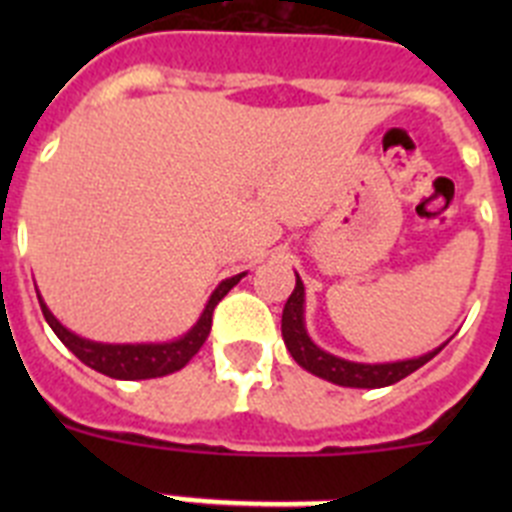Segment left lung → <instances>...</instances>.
<instances>
[{"label":"left lung","instance_id":"1","mask_svg":"<svg viewBox=\"0 0 512 512\" xmlns=\"http://www.w3.org/2000/svg\"><path fill=\"white\" fill-rule=\"evenodd\" d=\"M302 305H305V287H302L300 277H297L295 292L289 295L282 312V336L284 343H287V351L302 369L312 372L315 377L328 379V382L333 384H341V387H366V390H372V387L395 384L400 382V379L408 377V374H413L415 369H420L423 364H428V361L443 348H436V351L420 356V359L395 361V364H354V361L325 354V351H320V348L310 341L305 323H302V312H305Z\"/></svg>","mask_w":512,"mask_h":512}]
</instances>
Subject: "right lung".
<instances>
[{
    "mask_svg": "<svg viewBox=\"0 0 512 512\" xmlns=\"http://www.w3.org/2000/svg\"><path fill=\"white\" fill-rule=\"evenodd\" d=\"M241 277H246V274L225 279V282L215 289V295L207 302L202 318L197 320V325L189 330L187 336L179 338V341L174 343H158V346H110V343H94L87 341V338H79L53 318L51 310L43 305L40 297L38 300L40 310H43L45 320H48V325L53 328V333L61 338L63 346L69 348L76 359L84 361L87 366H92V369H97V372L107 374V377L112 379H156L179 372V369H184V366L192 361V356L200 351L202 343L210 336L212 312H215L217 302L223 300L230 289L241 282Z\"/></svg>",
    "mask_w": 512,
    "mask_h": 512,
    "instance_id": "add662e5",
    "label": "right lung"
}]
</instances>
